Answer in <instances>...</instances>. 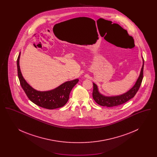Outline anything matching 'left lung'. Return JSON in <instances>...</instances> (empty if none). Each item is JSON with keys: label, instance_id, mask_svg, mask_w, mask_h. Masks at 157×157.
<instances>
[{"label": "left lung", "instance_id": "1", "mask_svg": "<svg viewBox=\"0 0 157 157\" xmlns=\"http://www.w3.org/2000/svg\"><path fill=\"white\" fill-rule=\"evenodd\" d=\"M144 60L143 59V65L142 68L141 70V72L140 76L136 80L134 86L129 90L126 93L118 95V96H113V97H106L101 94L98 88L97 85L93 83L94 89L92 92V97L94 101L97 103L98 104L103 106H107V107H112L115 106H118L120 105L123 104L125 103L132 98L134 97L135 94L139 90L141 83H142V79H143V71H144Z\"/></svg>", "mask_w": 157, "mask_h": 157}]
</instances>
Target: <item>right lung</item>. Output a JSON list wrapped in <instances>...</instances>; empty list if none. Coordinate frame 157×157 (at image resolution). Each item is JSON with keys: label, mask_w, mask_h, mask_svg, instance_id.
<instances>
[{"label": "right lung", "mask_w": 157, "mask_h": 157, "mask_svg": "<svg viewBox=\"0 0 157 157\" xmlns=\"http://www.w3.org/2000/svg\"><path fill=\"white\" fill-rule=\"evenodd\" d=\"M21 52L17 59V75L21 85L27 97L35 104L48 109H56L63 106L67 104L72 89L78 82L79 79L67 81L54 90L48 91H39L33 89L23 78L19 66Z\"/></svg>", "instance_id": "1"}]
</instances>
